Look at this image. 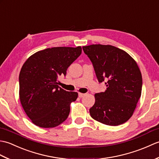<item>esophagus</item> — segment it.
I'll return each instance as SVG.
<instances>
[{
    "instance_id": "esophagus-1",
    "label": "esophagus",
    "mask_w": 159,
    "mask_h": 159,
    "mask_svg": "<svg viewBox=\"0 0 159 159\" xmlns=\"http://www.w3.org/2000/svg\"><path fill=\"white\" fill-rule=\"evenodd\" d=\"M85 93H79V98H83L85 96Z\"/></svg>"
}]
</instances>
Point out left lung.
<instances>
[{"label":"left lung","mask_w":159,"mask_h":159,"mask_svg":"<svg viewBox=\"0 0 159 159\" xmlns=\"http://www.w3.org/2000/svg\"><path fill=\"white\" fill-rule=\"evenodd\" d=\"M83 50L92 63L98 82L105 80L107 86L105 92L95 94L91 117L109 126L126 122L133 116L142 89V76L135 61L111 45L93 44Z\"/></svg>","instance_id":"left-lung-1"}]
</instances>
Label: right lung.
<instances>
[{"mask_svg": "<svg viewBox=\"0 0 159 159\" xmlns=\"http://www.w3.org/2000/svg\"><path fill=\"white\" fill-rule=\"evenodd\" d=\"M80 46L54 47L33 54L19 75L20 100L28 117L36 126L53 128L69 116L70 103L78 93L67 92L57 85L69 66L81 54Z\"/></svg>", "mask_w": 159, "mask_h": 159, "instance_id": "obj_1", "label": "right lung"}]
</instances>
